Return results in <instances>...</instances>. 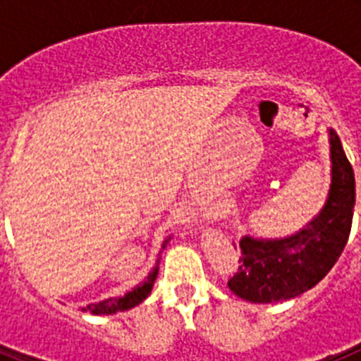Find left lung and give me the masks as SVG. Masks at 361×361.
I'll use <instances>...</instances> for the list:
<instances>
[{
  "instance_id": "left-lung-1",
  "label": "left lung",
  "mask_w": 361,
  "mask_h": 361,
  "mask_svg": "<svg viewBox=\"0 0 361 361\" xmlns=\"http://www.w3.org/2000/svg\"><path fill=\"white\" fill-rule=\"evenodd\" d=\"M333 178L327 202L302 231L280 240H240L242 257L228 288L253 304L289 300L314 288L349 240L356 200L355 171L340 137L329 130Z\"/></svg>"
}]
</instances>
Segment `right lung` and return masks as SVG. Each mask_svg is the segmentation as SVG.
<instances>
[{
    "instance_id": "right-lung-1",
    "label": "right lung",
    "mask_w": 361,
    "mask_h": 361,
    "mask_svg": "<svg viewBox=\"0 0 361 361\" xmlns=\"http://www.w3.org/2000/svg\"><path fill=\"white\" fill-rule=\"evenodd\" d=\"M164 245H162V247H164ZM157 273H159V260L157 264H155V267L148 273L145 282L139 283L133 291L126 293V295L121 296V298H108V300H103V302H99V304L86 305V307H82V311H88L92 312V314H114V312H121V311H126V309L135 307V305L141 304L142 300L152 293L153 282H155V279H157Z\"/></svg>"
}]
</instances>
